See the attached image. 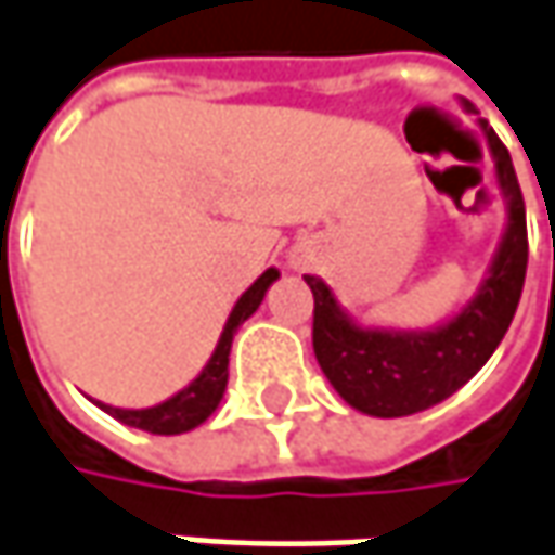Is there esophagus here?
Instances as JSON below:
<instances>
[{
    "mask_svg": "<svg viewBox=\"0 0 555 555\" xmlns=\"http://www.w3.org/2000/svg\"><path fill=\"white\" fill-rule=\"evenodd\" d=\"M295 267H298V263H295Z\"/></svg>",
    "mask_w": 555,
    "mask_h": 555,
    "instance_id": "esophagus-1",
    "label": "esophagus"
}]
</instances>
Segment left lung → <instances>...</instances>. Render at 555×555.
I'll use <instances>...</instances> for the list:
<instances>
[{
    "mask_svg": "<svg viewBox=\"0 0 555 555\" xmlns=\"http://www.w3.org/2000/svg\"><path fill=\"white\" fill-rule=\"evenodd\" d=\"M462 109L474 113L468 100H462ZM480 128L493 156L505 225L477 292L449 320L427 330L364 326L339 305L323 279L305 276L313 292L317 364L333 389L361 414L405 417L440 405L490 361L515 317L528 270L525 197L503 141L487 121H480Z\"/></svg>",
    "mask_w": 555,
    "mask_h": 555,
    "instance_id": "8db88e82",
    "label": "left lung"
}]
</instances>
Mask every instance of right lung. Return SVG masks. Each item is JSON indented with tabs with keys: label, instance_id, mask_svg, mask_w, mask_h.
<instances>
[{
	"label": "right lung",
	"instance_id": "right-lung-1",
	"mask_svg": "<svg viewBox=\"0 0 555 555\" xmlns=\"http://www.w3.org/2000/svg\"><path fill=\"white\" fill-rule=\"evenodd\" d=\"M279 279L276 267H270L263 276L257 279L245 295L235 301V308L229 313L225 326H222V336L212 348L210 361L204 364V371L194 376L184 389H179L176 396H169L166 402L150 408H115L106 402H96L106 414H113L115 421L128 424V427H138V430H147L156 437H176V434H188L194 427H201L212 411L222 402V392H225V383H229V351H232V339L238 333V326L245 323L254 310L260 308L267 288Z\"/></svg>",
	"mask_w": 555,
	"mask_h": 555
}]
</instances>
